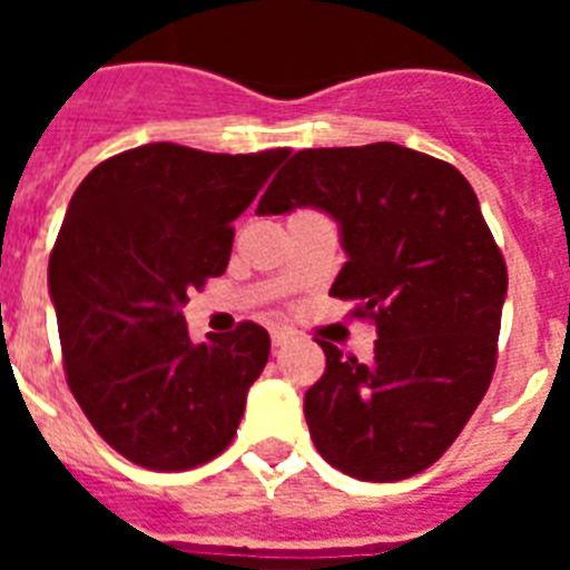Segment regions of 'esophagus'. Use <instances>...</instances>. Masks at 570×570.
<instances>
[{"mask_svg": "<svg viewBox=\"0 0 570 570\" xmlns=\"http://www.w3.org/2000/svg\"><path fill=\"white\" fill-rule=\"evenodd\" d=\"M291 342V334L288 331H282V328H274L271 331V345L274 347H285Z\"/></svg>", "mask_w": 570, "mask_h": 570, "instance_id": "obj_1", "label": "esophagus"}]
</instances>
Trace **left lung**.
Returning a JSON list of instances; mask_svg holds the SVG:
<instances>
[{
	"mask_svg": "<svg viewBox=\"0 0 570 570\" xmlns=\"http://www.w3.org/2000/svg\"><path fill=\"white\" fill-rule=\"evenodd\" d=\"M316 208L347 262L331 285L376 322L374 360H342L305 394L316 451L342 473L394 482L434 465L491 385L508 271L454 165L394 142L311 148L276 174L259 216Z\"/></svg>",
	"mask_w": 570,
	"mask_h": 570,
	"instance_id": "obj_1",
	"label": "left lung"
}]
</instances>
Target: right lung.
<instances>
[{
    "label": "right lung",
    "mask_w": 570,
    "mask_h": 570,
    "mask_svg": "<svg viewBox=\"0 0 570 570\" xmlns=\"http://www.w3.org/2000/svg\"><path fill=\"white\" fill-rule=\"evenodd\" d=\"M288 154L142 145L97 165L70 199L48 265L68 385L136 465L188 471L234 440L271 336L242 322L194 342L183 308L228 268L230 223Z\"/></svg>",
    "instance_id": "obj_1"
}]
</instances>
